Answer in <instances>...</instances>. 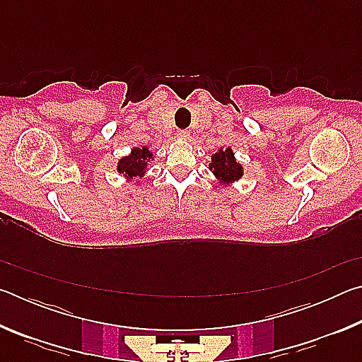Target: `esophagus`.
I'll list each match as a JSON object with an SVG mask.
<instances>
[{
    "label": "esophagus",
    "instance_id": "1",
    "mask_svg": "<svg viewBox=\"0 0 362 362\" xmlns=\"http://www.w3.org/2000/svg\"><path fill=\"white\" fill-rule=\"evenodd\" d=\"M177 137L182 139V140H187L189 137V132L188 131H179V132H177Z\"/></svg>",
    "mask_w": 362,
    "mask_h": 362
}]
</instances>
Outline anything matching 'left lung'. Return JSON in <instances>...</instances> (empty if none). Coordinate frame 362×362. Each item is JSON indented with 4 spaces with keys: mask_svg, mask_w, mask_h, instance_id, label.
Masks as SVG:
<instances>
[{
    "mask_svg": "<svg viewBox=\"0 0 362 362\" xmlns=\"http://www.w3.org/2000/svg\"><path fill=\"white\" fill-rule=\"evenodd\" d=\"M211 159L212 161L209 164V170H212V174L216 175V179L222 185H230V183L238 182L243 177V166L236 161L231 146L225 150L220 148L217 153H214Z\"/></svg>",
    "mask_w": 362,
    "mask_h": 362,
    "instance_id": "left-lung-1",
    "label": "left lung"
}]
</instances>
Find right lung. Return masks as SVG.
<instances>
[{
	"label": "right lung",
	"mask_w": 362,
	"mask_h": 362,
	"mask_svg": "<svg viewBox=\"0 0 362 362\" xmlns=\"http://www.w3.org/2000/svg\"><path fill=\"white\" fill-rule=\"evenodd\" d=\"M150 161H153V153L148 150V146H136L129 155L119 159L116 170L118 174L124 175L127 180H132L136 177L145 175Z\"/></svg>",
	"instance_id": "add662e5"
}]
</instances>
